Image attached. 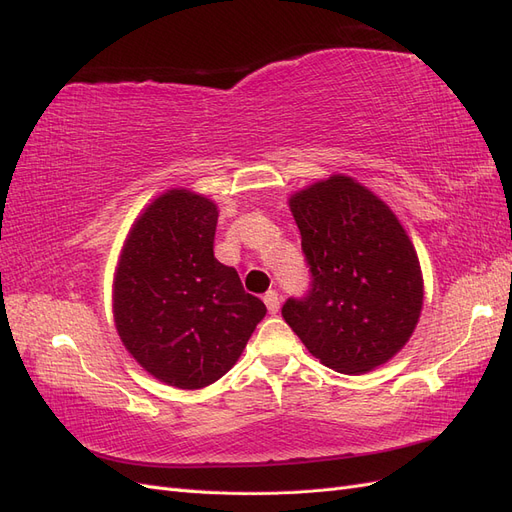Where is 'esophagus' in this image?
Masks as SVG:
<instances>
[{"mask_svg":"<svg viewBox=\"0 0 512 512\" xmlns=\"http://www.w3.org/2000/svg\"><path fill=\"white\" fill-rule=\"evenodd\" d=\"M280 294H277L275 290H269L267 294H265V305H267V309H269V314H277L280 312Z\"/></svg>","mask_w":512,"mask_h":512,"instance_id":"obj_1","label":"esophagus"}]
</instances>
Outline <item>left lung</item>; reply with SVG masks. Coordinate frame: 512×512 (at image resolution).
Returning a JSON list of instances; mask_svg holds the SVG:
<instances>
[{
	"instance_id": "obj_1",
	"label": "left lung",
	"mask_w": 512,
	"mask_h": 512,
	"mask_svg": "<svg viewBox=\"0 0 512 512\" xmlns=\"http://www.w3.org/2000/svg\"><path fill=\"white\" fill-rule=\"evenodd\" d=\"M312 271L282 316L305 348L339 374H365L408 344L423 309V273L391 207L348 175L288 198Z\"/></svg>"
}]
</instances>
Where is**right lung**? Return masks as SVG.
Listing matches in <instances>:
<instances>
[{"mask_svg": "<svg viewBox=\"0 0 512 512\" xmlns=\"http://www.w3.org/2000/svg\"><path fill=\"white\" fill-rule=\"evenodd\" d=\"M218 205L173 188L132 224L113 280L123 346L153 378L203 389L239 361L267 307L213 256Z\"/></svg>", "mask_w": 512, "mask_h": 512, "instance_id": "1", "label": "right lung"}]
</instances>
